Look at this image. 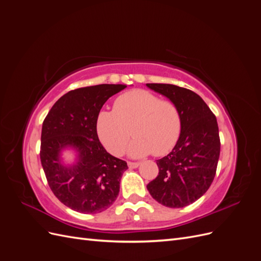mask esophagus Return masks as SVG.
Masks as SVG:
<instances>
[{"label": "esophagus", "mask_w": 261, "mask_h": 261, "mask_svg": "<svg viewBox=\"0 0 261 261\" xmlns=\"http://www.w3.org/2000/svg\"><path fill=\"white\" fill-rule=\"evenodd\" d=\"M127 164L130 169H136L140 165V162H128Z\"/></svg>", "instance_id": "34e87169"}]
</instances>
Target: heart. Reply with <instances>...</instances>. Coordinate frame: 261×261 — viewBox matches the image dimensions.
Returning <instances> with one entry per match:
<instances>
[{"label":"heart","mask_w":261,"mask_h":261,"mask_svg":"<svg viewBox=\"0 0 261 261\" xmlns=\"http://www.w3.org/2000/svg\"><path fill=\"white\" fill-rule=\"evenodd\" d=\"M97 133L102 145L115 155L125 151L132 133L135 138L128 147L129 155H163L177 144L181 117L174 102L146 89H133L115 100L113 111L101 110Z\"/></svg>","instance_id":"1"}]
</instances>
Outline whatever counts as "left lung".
<instances>
[{
	"label": "left lung",
	"instance_id": "8db88e82",
	"mask_svg": "<svg viewBox=\"0 0 261 261\" xmlns=\"http://www.w3.org/2000/svg\"><path fill=\"white\" fill-rule=\"evenodd\" d=\"M146 86L174 102L181 117L177 144L156 160L159 174L147 189L163 206L183 208L199 199L215 178L221 146L217 118L192 90L170 84Z\"/></svg>",
	"mask_w": 261,
	"mask_h": 261
}]
</instances>
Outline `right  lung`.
Listing matches in <instances>:
<instances>
[{
	"instance_id": "obj_1",
	"label": "right lung",
	"mask_w": 261,
	"mask_h": 261,
	"mask_svg": "<svg viewBox=\"0 0 261 261\" xmlns=\"http://www.w3.org/2000/svg\"><path fill=\"white\" fill-rule=\"evenodd\" d=\"M126 85H97L70 90L45 116L40 160L48 184L66 207L81 213L107 210L116 200L127 163L107 152L97 134V117L106 101ZM74 148L76 160L65 165L61 152Z\"/></svg>"
}]
</instances>
